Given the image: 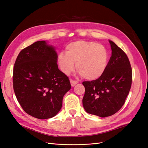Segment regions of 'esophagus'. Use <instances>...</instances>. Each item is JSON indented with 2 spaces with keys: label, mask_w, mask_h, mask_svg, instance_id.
Masks as SVG:
<instances>
[{
  "label": "esophagus",
  "mask_w": 148,
  "mask_h": 148,
  "mask_svg": "<svg viewBox=\"0 0 148 148\" xmlns=\"http://www.w3.org/2000/svg\"><path fill=\"white\" fill-rule=\"evenodd\" d=\"M70 83H71V86L73 87V86H75L76 84H77L78 83V82H76V81H74V80H73V79H71V80H70Z\"/></svg>",
  "instance_id": "1"
}]
</instances>
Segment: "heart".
<instances>
[{
	"instance_id": "1",
	"label": "heart",
	"mask_w": 148,
	"mask_h": 148,
	"mask_svg": "<svg viewBox=\"0 0 148 148\" xmlns=\"http://www.w3.org/2000/svg\"><path fill=\"white\" fill-rule=\"evenodd\" d=\"M57 63L62 72L69 75L75 69L88 80H96L104 75L109 63L106 48L95 42L77 41L66 47V53L57 57Z\"/></svg>"
}]
</instances>
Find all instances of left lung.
<instances>
[{"instance_id":"1","label":"left lung","mask_w":148,"mask_h":148,"mask_svg":"<svg viewBox=\"0 0 148 148\" xmlns=\"http://www.w3.org/2000/svg\"><path fill=\"white\" fill-rule=\"evenodd\" d=\"M112 56L99 79L84 82L83 106L88 114L107 117L122 108L131 88L132 70L127 56L109 40Z\"/></svg>"}]
</instances>
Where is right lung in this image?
I'll return each mask as SVG.
<instances>
[{"mask_svg":"<svg viewBox=\"0 0 148 148\" xmlns=\"http://www.w3.org/2000/svg\"><path fill=\"white\" fill-rule=\"evenodd\" d=\"M56 47L46 41L35 42L18 56L13 84L16 99L32 117L47 119L60 110L70 80L57 65Z\"/></svg>","mask_w":148,"mask_h":148,"instance_id":"1","label":"right lung"}]
</instances>
